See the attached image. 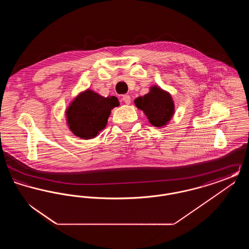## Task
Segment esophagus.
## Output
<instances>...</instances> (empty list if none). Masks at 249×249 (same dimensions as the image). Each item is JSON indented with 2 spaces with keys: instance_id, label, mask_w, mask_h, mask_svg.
Listing matches in <instances>:
<instances>
[{
  "instance_id": "esophagus-1",
  "label": "esophagus",
  "mask_w": 249,
  "mask_h": 249,
  "mask_svg": "<svg viewBox=\"0 0 249 249\" xmlns=\"http://www.w3.org/2000/svg\"><path fill=\"white\" fill-rule=\"evenodd\" d=\"M122 100H123V102H124L125 104L129 105L130 103V95H123V96H122Z\"/></svg>"
}]
</instances>
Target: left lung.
<instances>
[{
    "instance_id": "obj_1",
    "label": "left lung",
    "mask_w": 249,
    "mask_h": 249,
    "mask_svg": "<svg viewBox=\"0 0 249 249\" xmlns=\"http://www.w3.org/2000/svg\"><path fill=\"white\" fill-rule=\"evenodd\" d=\"M137 108L146 115L155 127H161L171 119L175 112V105L171 95L160 88L152 87L150 92L138 97L134 101Z\"/></svg>"
}]
</instances>
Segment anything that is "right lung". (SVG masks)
Wrapping results in <instances>:
<instances>
[{
  "label": "right lung",
  "instance_id": "add662e5",
  "mask_svg": "<svg viewBox=\"0 0 249 249\" xmlns=\"http://www.w3.org/2000/svg\"><path fill=\"white\" fill-rule=\"evenodd\" d=\"M117 97L105 98L88 89L68 107L67 122L72 133L82 139L94 138L107 126L111 110L119 106Z\"/></svg>",
  "mask_w": 249,
  "mask_h": 249
}]
</instances>
